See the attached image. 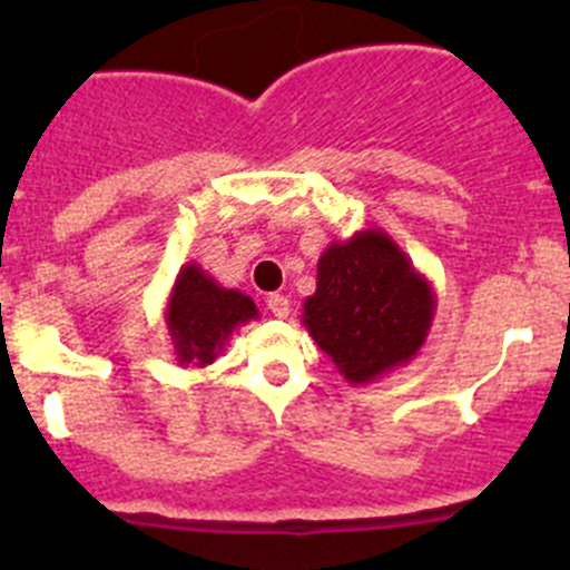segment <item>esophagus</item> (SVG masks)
I'll list each match as a JSON object with an SVG mask.
<instances>
[{
	"mask_svg": "<svg viewBox=\"0 0 570 570\" xmlns=\"http://www.w3.org/2000/svg\"><path fill=\"white\" fill-rule=\"evenodd\" d=\"M267 308H269V312H273V317L286 320V317H289V297L269 295L267 297Z\"/></svg>",
	"mask_w": 570,
	"mask_h": 570,
	"instance_id": "esophagus-1",
	"label": "esophagus"
}]
</instances>
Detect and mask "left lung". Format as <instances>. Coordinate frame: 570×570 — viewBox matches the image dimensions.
<instances>
[{"label":"left lung","mask_w":570,"mask_h":570,"mask_svg":"<svg viewBox=\"0 0 570 570\" xmlns=\"http://www.w3.org/2000/svg\"><path fill=\"white\" fill-rule=\"evenodd\" d=\"M433 317V284L383 228L327 245L317 292L303 303V325L353 386L416 358Z\"/></svg>","instance_id":"1"}]
</instances>
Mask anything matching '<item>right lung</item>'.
I'll use <instances>...</instances> for the list:
<instances>
[{"mask_svg": "<svg viewBox=\"0 0 570 570\" xmlns=\"http://www.w3.org/2000/svg\"><path fill=\"white\" fill-rule=\"evenodd\" d=\"M250 320H258V308L245 292L226 289L195 262L178 269L165 306L178 366L212 364L232 333Z\"/></svg>", "mask_w": 570, "mask_h": 570, "instance_id": "1", "label": "right lung"}]
</instances>
